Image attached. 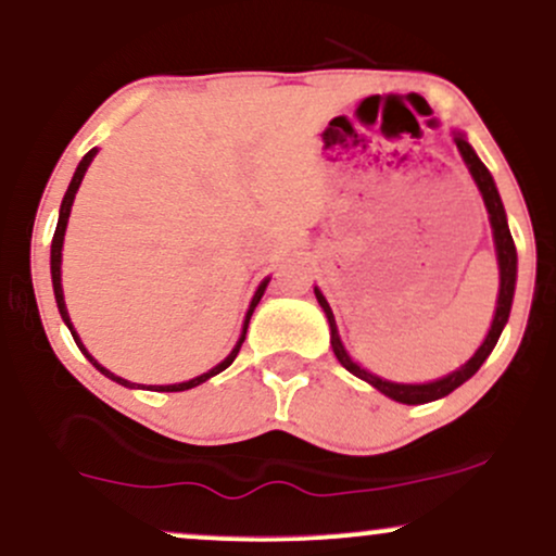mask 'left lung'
Masks as SVG:
<instances>
[{
    "label": "left lung",
    "instance_id": "1",
    "mask_svg": "<svg viewBox=\"0 0 556 556\" xmlns=\"http://www.w3.org/2000/svg\"><path fill=\"white\" fill-rule=\"evenodd\" d=\"M455 143H457V149H460L465 164H468L470 175H473L478 190H481L483 203H486L491 229H494L496 261H500V298H496V314H494V321H491V329H489L486 340H483L481 348L476 350L473 358L465 363V366L457 368V371H452L450 376H444V379L429 381V384H394V381L379 379V376L368 374L366 368H361L358 363L350 358L348 350L342 348L340 334H337L334 314H331L327 298L321 295V290H318V287H314L318 305H321L324 314H327V318H329L331 350H334L337 361H340L350 374H355V376H358V379L368 381V384L379 389L381 394H387V397L402 402V405H424V402H433V400H439V397H446V394L455 392L457 387L465 384V381H468L470 376H473L478 368L483 366V361H486L489 355H491V350H494V344H496V340H500L504 324H507V318H509V308H513L515 279H518V253H515V242H513V235H509L507 214H504L502 198H500V193H496V185H494V177H491V172L483 167V162L476 156V151L470 149V143L460 136V132H455Z\"/></svg>",
    "mask_w": 556,
    "mask_h": 556
}]
</instances>
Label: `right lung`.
<instances>
[{"instance_id": "add662e5", "label": "right lung", "mask_w": 556, "mask_h": 556, "mask_svg": "<svg viewBox=\"0 0 556 556\" xmlns=\"http://www.w3.org/2000/svg\"><path fill=\"white\" fill-rule=\"evenodd\" d=\"M93 156H96V149H91V151H88L86 156L80 159L78 169H75V175H73V182H70L67 193H65V198H62L60 222H56V229H54V240H52V285H54V298H56V308H60V316H62V321H65V324H67V329L73 331V340H75V344H78V348L83 350V355H86V358L91 361L93 366L99 368L101 374H104V376H110L112 381H117V384H123V387H130V389H136V384H130V381L119 379V376H114L112 371H106L104 366H99V363H96V361L91 358V355H88V350L83 348V342L78 340V334H75V329H73V321H70V316H67L65 295H62V242H65V229H67V219H70V208H73L75 193H78V188H80V182H83V175H86L88 164L93 162ZM266 285H269V279H264V282L258 285L256 295H253V300H251V308H248V314H245V324H242V334H240V340H238V344H235V350H232V353H229L227 358L219 363V366H214L212 371H208V374H201V376H195V379H190V381H182V384H167V387H156V392H185V389H193V387H198V384H203V381H206V379H212V376H216V374H222V371H225V368L229 366V363H232L235 358H238V353H240L242 342H245L248 321H251L253 311H256V305H258L261 295H264ZM138 387H140V384H138Z\"/></svg>"}]
</instances>
